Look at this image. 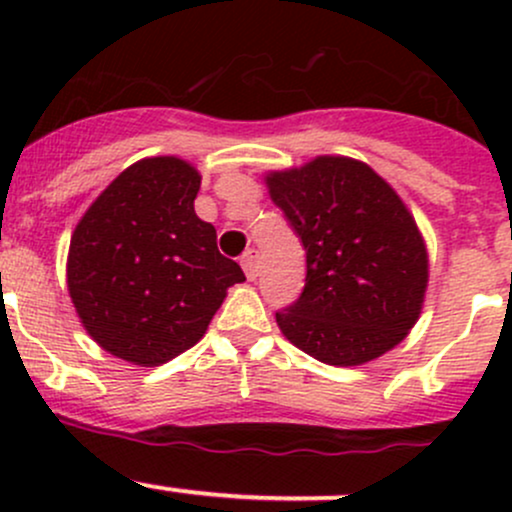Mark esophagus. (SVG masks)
<instances>
[{"label": "esophagus", "mask_w": 512, "mask_h": 512, "mask_svg": "<svg viewBox=\"0 0 512 512\" xmlns=\"http://www.w3.org/2000/svg\"><path fill=\"white\" fill-rule=\"evenodd\" d=\"M240 264H243L245 276H248L250 281H255L257 274H260V250L250 248V250L243 255V260H240Z\"/></svg>", "instance_id": "esophagus-1"}]
</instances>
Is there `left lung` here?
<instances>
[{
	"label": "left lung",
	"mask_w": 512,
	"mask_h": 512,
	"mask_svg": "<svg viewBox=\"0 0 512 512\" xmlns=\"http://www.w3.org/2000/svg\"><path fill=\"white\" fill-rule=\"evenodd\" d=\"M303 240L305 289L276 313L293 346L327 366H363L407 337L424 308L426 240L368 163L317 156L264 175Z\"/></svg>",
	"instance_id": "obj_1"
}]
</instances>
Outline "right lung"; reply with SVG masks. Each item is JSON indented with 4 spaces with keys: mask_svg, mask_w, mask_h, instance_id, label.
I'll return each mask as SVG.
<instances>
[{
    "mask_svg": "<svg viewBox=\"0 0 512 512\" xmlns=\"http://www.w3.org/2000/svg\"><path fill=\"white\" fill-rule=\"evenodd\" d=\"M202 175L178 156L122 170L72 233L67 289L101 349L134 366H161L195 346L226 291L245 281L195 214Z\"/></svg>",
    "mask_w": 512,
    "mask_h": 512,
    "instance_id": "add662e5",
    "label": "right lung"
}]
</instances>
